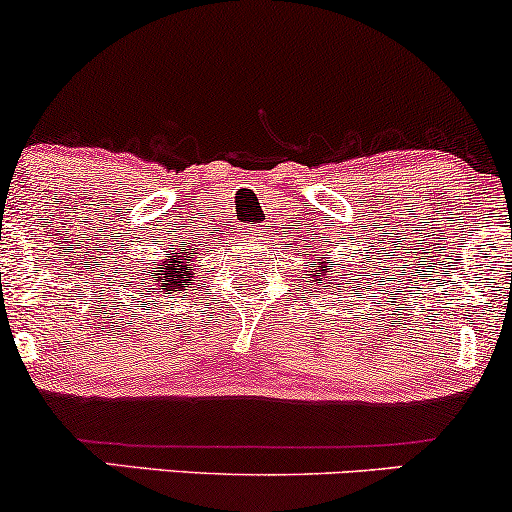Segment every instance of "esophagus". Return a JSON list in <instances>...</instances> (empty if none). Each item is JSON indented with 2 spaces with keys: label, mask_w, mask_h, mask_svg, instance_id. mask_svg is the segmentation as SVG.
<instances>
[{
  "label": "esophagus",
  "mask_w": 512,
  "mask_h": 512,
  "mask_svg": "<svg viewBox=\"0 0 512 512\" xmlns=\"http://www.w3.org/2000/svg\"><path fill=\"white\" fill-rule=\"evenodd\" d=\"M245 238H257L262 233V226H255V223H250V226H245Z\"/></svg>",
  "instance_id": "1"
}]
</instances>
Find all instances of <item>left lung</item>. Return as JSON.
Listing matches in <instances>:
<instances>
[{
  "instance_id": "left-lung-1",
  "label": "left lung",
  "mask_w": 512,
  "mask_h": 512,
  "mask_svg": "<svg viewBox=\"0 0 512 512\" xmlns=\"http://www.w3.org/2000/svg\"><path fill=\"white\" fill-rule=\"evenodd\" d=\"M334 260H337V257H334ZM327 262H330V257H322V260L317 262L315 274H313V276H308V279H310V281H315L317 286L330 284L332 289H337V279H342V276H346V274H339V269H332L334 274L330 276V264H327ZM358 276H363V279H366L368 274H361V272H358ZM310 286H313V284H310Z\"/></svg>"
}]
</instances>
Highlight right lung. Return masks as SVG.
Listing matches in <instances>:
<instances>
[{
  "instance_id": "1",
  "label": "right lung",
  "mask_w": 512,
  "mask_h": 512,
  "mask_svg": "<svg viewBox=\"0 0 512 512\" xmlns=\"http://www.w3.org/2000/svg\"><path fill=\"white\" fill-rule=\"evenodd\" d=\"M199 257V248L187 238H173L163 248L158 260H146L137 269V279L154 293H180L192 289V267Z\"/></svg>"
}]
</instances>
